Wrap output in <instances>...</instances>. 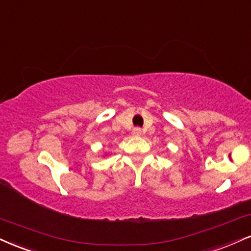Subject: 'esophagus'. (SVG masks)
I'll list each match as a JSON object with an SVG mask.
<instances>
[{
    "instance_id": "34e87169",
    "label": "esophagus",
    "mask_w": 251,
    "mask_h": 251,
    "mask_svg": "<svg viewBox=\"0 0 251 251\" xmlns=\"http://www.w3.org/2000/svg\"><path fill=\"white\" fill-rule=\"evenodd\" d=\"M141 134H143V131L139 127H135L133 131H132V135H133V137H140Z\"/></svg>"
}]
</instances>
